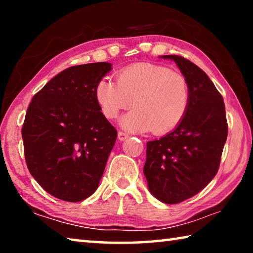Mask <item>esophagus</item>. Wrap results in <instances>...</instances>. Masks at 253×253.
Masks as SVG:
<instances>
[{
	"label": "esophagus",
	"instance_id": "obj_1",
	"mask_svg": "<svg viewBox=\"0 0 253 253\" xmlns=\"http://www.w3.org/2000/svg\"><path fill=\"white\" fill-rule=\"evenodd\" d=\"M127 137H128L127 132L122 131V130L118 131V139H119V140H125V139L127 138Z\"/></svg>",
	"mask_w": 253,
	"mask_h": 253
}]
</instances>
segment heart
I'll list each match as a JSON object with an SVG mask.
<instances>
[{
    "label": "heart",
    "mask_w": 253,
    "mask_h": 253,
    "mask_svg": "<svg viewBox=\"0 0 253 253\" xmlns=\"http://www.w3.org/2000/svg\"><path fill=\"white\" fill-rule=\"evenodd\" d=\"M95 96L106 118H117L122 110L134 104L136 108L123 118L122 125L129 130H153L163 135L183 121L190 104V87L179 72L139 62L119 71L117 81H98Z\"/></svg>",
    "instance_id": "1"
}]
</instances>
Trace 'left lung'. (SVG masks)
Listing matches in <instances>:
<instances>
[{"label":"left lung","mask_w":253,"mask_h":253,"mask_svg":"<svg viewBox=\"0 0 253 253\" xmlns=\"http://www.w3.org/2000/svg\"><path fill=\"white\" fill-rule=\"evenodd\" d=\"M176 63L190 87V104L181 124L147 143L144 174L151 193L166 204L198 194L219 170L228 137L223 98L205 72L179 55H163Z\"/></svg>","instance_id":"obj_1"}]
</instances>
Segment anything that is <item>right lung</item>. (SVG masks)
<instances>
[{
	"instance_id": "obj_1",
	"label": "right lung",
	"mask_w": 253,
	"mask_h": 253,
	"mask_svg": "<svg viewBox=\"0 0 253 253\" xmlns=\"http://www.w3.org/2000/svg\"><path fill=\"white\" fill-rule=\"evenodd\" d=\"M108 62L65 69L33 96L22 126L24 157L34 179L54 198L80 202L97 190L117 130L95 89Z\"/></svg>"
}]
</instances>
